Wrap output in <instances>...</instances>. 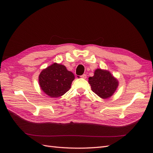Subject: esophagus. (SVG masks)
<instances>
[{
	"instance_id": "1",
	"label": "esophagus",
	"mask_w": 153,
	"mask_h": 153,
	"mask_svg": "<svg viewBox=\"0 0 153 153\" xmlns=\"http://www.w3.org/2000/svg\"><path fill=\"white\" fill-rule=\"evenodd\" d=\"M80 77H81L82 78H84V79H85V78H87V75H85V74H84V75H82Z\"/></svg>"
}]
</instances>
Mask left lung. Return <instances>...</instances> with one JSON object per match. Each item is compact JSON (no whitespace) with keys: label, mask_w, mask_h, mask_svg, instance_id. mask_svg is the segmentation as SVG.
Here are the masks:
<instances>
[{"label":"left lung","mask_w":153,"mask_h":153,"mask_svg":"<svg viewBox=\"0 0 153 153\" xmlns=\"http://www.w3.org/2000/svg\"><path fill=\"white\" fill-rule=\"evenodd\" d=\"M91 89L101 98H110L117 90L119 82L109 71L96 69L94 76L89 78Z\"/></svg>","instance_id":"8db88e82"}]
</instances>
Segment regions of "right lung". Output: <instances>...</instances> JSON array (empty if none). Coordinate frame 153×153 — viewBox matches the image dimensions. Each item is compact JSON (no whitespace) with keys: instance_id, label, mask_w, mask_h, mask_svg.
<instances>
[{"instance_id":"right-lung-1","label":"right lung","mask_w":153,"mask_h":153,"mask_svg":"<svg viewBox=\"0 0 153 153\" xmlns=\"http://www.w3.org/2000/svg\"><path fill=\"white\" fill-rule=\"evenodd\" d=\"M41 89L50 98H59L68 92L75 80L73 73L57 63L43 69L39 75Z\"/></svg>"}]
</instances>
